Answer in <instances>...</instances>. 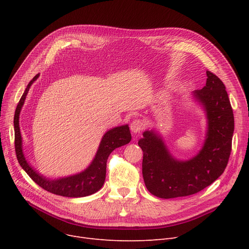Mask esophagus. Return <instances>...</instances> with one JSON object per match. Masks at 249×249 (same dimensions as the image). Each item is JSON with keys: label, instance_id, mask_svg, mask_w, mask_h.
Instances as JSON below:
<instances>
[{"label": "esophagus", "instance_id": "esophagus-1", "mask_svg": "<svg viewBox=\"0 0 249 249\" xmlns=\"http://www.w3.org/2000/svg\"><path fill=\"white\" fill-rule=\"evenodd\" d=\"M144 126H145L144 121L141 120V119H134L131 122V124H130V129H131V131L133 133H138V132L141 131V130H143Z\"/></svg>", "mask_w": 249, "mask_h": 249}]
</instances>
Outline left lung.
<instances>
[{
    "instance_id": "obj_1",
    "label": "left lung",
    "mask_w": 249,
    "mask_h": 249,
    "mask_svg": "<svg viewBox=\"0 0 249 249\" xmlns=\"http://www.w3.org/2000/svg\"><path fill=\"white\" fill-rule=\"evenodd\" d=\"M206 73V86L194 90L208 119L207 138L201 151L190 160L178 161L153 131H145L138 142L143 151V179L147 190L159 198L197 194L214 182L227 166L234 131L233 110L223 82L210 71Z\"/></svg>"
}]
</instances>
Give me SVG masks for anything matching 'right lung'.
Listing matches in <instances>:
<instances>
[{
	"label": "right lung",
	"mask_w": 249,
	"mask_h": 249,
	"mask_svg": "<svg viewBox=\"0 0 249 249\" xmlns=\"http://www.w3.org/2000/svg\"><path fill=\"white\" fill-rule=\"evenodd\" d=\"M37 77L38 74L32 78L27 88H26L24 94L22 95L17 105L14 116L15 151L20 165L39 187H41L49 193L62 196V197L78 198L86 197V196H89L98 192L103 187L105 178H106V167L109 155L115 148L123 146L131 140V133H130L128 125L113 128L104 135L95 160L85 172L75 176L53 180L40 176L34 171L28 164L27 160H25V156L22 151V137L19 127V115L21 108L31 85Z\"/></svg>",
	"instance_id": "1"
}]
</instances>
